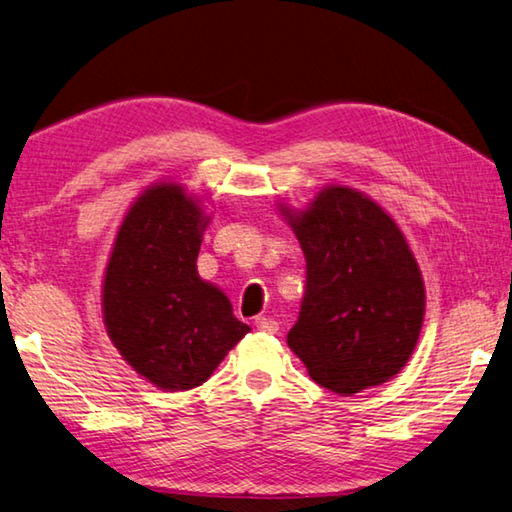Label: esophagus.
Listing matches in <instances>:
<instances>
[{"label": "esophagus", "instance_id": "1", "mask_svg": "<svg viewBox=\"0 0 512 512\" xmlns=\"http://www.w3.org/2000/svg\"><path fill=\"white\" fill-rule=\"evenodd\" d=\"M255 327L259 329V332H266V334H275L277 329H280V325H277L273 318H266V316H257Z\"/></svg>", "mask_w": 512, "mask_h": 512}]
</instances>
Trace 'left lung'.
I'll use <instances>...</instances> for the list:
<instances>
[{
  "label": "left lung",
  "mask_w": 512,
  "mask_h": 512,
  "mask_svg": "<svg viewBox=\"0 0 512 512\" xmlns=\"http://www.w3.org/2000/svg\"><path fill=\"white\" fill-rule=\"evenodd\" d=\"M307 259L300 316L287 336L309 377L354 395L393 379L418 345L424 282L397 223L345 185L307 210L282 207Z\"/></svg>",
  "instance_id": "obj_1"
}]
</instances>
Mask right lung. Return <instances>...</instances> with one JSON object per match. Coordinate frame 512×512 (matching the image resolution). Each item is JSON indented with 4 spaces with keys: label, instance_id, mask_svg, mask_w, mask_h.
<instances>
[{
    "label": "right lung",
    "instance_id": "add662e5",
    "mask_svg": "<svg viewBox=\"0 0 512 512\" xmlns=\"http://www.w3.org/2000/svg\"><path fill=\"white\" fill-rule=\"evenodd\" d=\"M210 216L178 183H155L119 225L103 275L110 341L162 391H189L250 332L225 293L201 280L198 250Z\"/></svg>",
    "mask_w": 512,
    "mask_h": 512
}]
</instances>
